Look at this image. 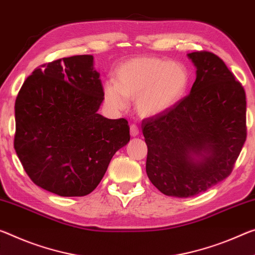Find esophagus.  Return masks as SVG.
Returning a JSON list of instances; mask_svg holds the SVG:
<instances>
[{
	"instance_id": "obj_1",
	"label": "esophagus",
	"mask_w": 255,
	"mask_h": 255,
	"mask_svg": "<svg viewBox=\"0 0 255 255\" xmlns=\"http://www.w3.org/2000/svg\"><path fill=\"white\" fill-rule=\"evenodd\" d=\"M138 134H139L138 127H137L136 125H130V135L132 137H136Z\"/></svg>"
}]
</instances>
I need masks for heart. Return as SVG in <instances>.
<instances>
[{
    "instance_id": "heart-1",
    "label": "heart",
    "mask_w": 255,
    "mask_h": 255,
    "mask_svg": "<svg viewBox=\"0 0 255 255\" xmlns=\"http://www.w3.org/2000/svg\"><path fill=\"white\" fill-rule=\"evenodd\" d=\"M191 76L184 64L140 56L126 61L117 69L116 80L104 84V101L113 110H125L128 99L144 118L171 110L187 94Z\"/></svg>"
}]
</instances>
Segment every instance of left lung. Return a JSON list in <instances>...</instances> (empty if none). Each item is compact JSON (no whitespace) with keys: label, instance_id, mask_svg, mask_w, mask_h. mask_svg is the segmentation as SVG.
Here are the masks:
<instances>
[{"label":"left lung","instance_id":"left-lung-1","mask_svg":"<svg viewBox=\"0 0 255 255\" xmlns=\"http://www.w3.org/2000/svg\"><path fill=\"white\" fill-rule=\"evenodd\" d=\"M187 56L196 68L189 94L142 123L148 179L164 195L180 199L227 178L246 139L243 86L211 52Z\"/></svg>","mask_w":255,"mask_h":255}]
</instances>
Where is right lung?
Segmentation results:
<instances>
[{"label":"right lung","mask_w":255,"mask_h":255,"mask_svg":"<svg viewBox=\"0 0 255 255\" xmlns=\"http://www.w3.org/2000/svg\"><path fill=\"white\" fill-rule=\"evenodd\" d=\"M104 100L93 55L43 64L14 104V149L29 178L60 196H85L129 139L128 121L98 113Z\"/></svg>","instance_id":"obj_1"}]
</instances>
